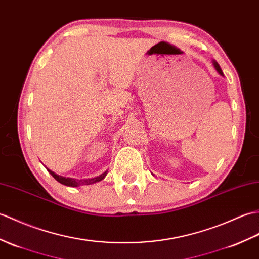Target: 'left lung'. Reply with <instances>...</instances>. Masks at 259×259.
Returning a JSON list of instances; mask_svg holds the SVG:
<instances>
[{
    "mask_svg": "<svg viewBox=\"0 0 259 259\" xmlns=\"http://www.w3.org/2000/svg\"><path fill=\"white\" fill-rule=\"evenodd\" d=\"M213 65H214V67H215V69L219 71V74H220L221 76H224V75H223V71H222V69H221V67H220V65H219L218 63H216L215 61L213 62Z\"/></svg>",
    "mask_w": 259,
    "mask_h": 259,
    "instance_id": "obj_1",
    "label": "left lung"
}]
</instances>
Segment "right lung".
I'll return each instance as SVG.
<instances>
[{
    "label": "right lung",
    "instance_id": "obj_1",
    "mask_svg": "<svg viewBox=\"0 0 259 259\" xmlns=\"http://www.w3.org/2000/svg\"><path fill=\"white\" fill-rule=\"evenodd\" d=\"M47 169V167H46ZM47 171L50 172L53 178L58 181L59 183H62L64 185H67V186H79V185H89V184H94L96 182H99L101 181L102 179H105V177L107 176V171L104 172L102 174H100L99 177H96V178H92V179H86V180H77V179H73V178H65V177H61L58 176V174L54 173L53 171H51L50 169H47Z\"/></svg>",
    "mask_w": 259,
    "mask_h": 259
}]
</instances>
